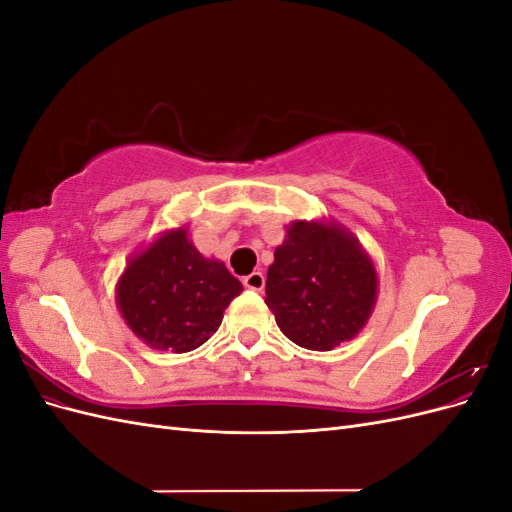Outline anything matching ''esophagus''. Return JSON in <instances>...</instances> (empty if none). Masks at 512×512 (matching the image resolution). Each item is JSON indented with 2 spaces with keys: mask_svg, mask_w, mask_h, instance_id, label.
<instances>
[{
  "mask_svg": "<svg viewBox=\"0 0 512 512\" xmlns=\"http://www.w3.org/2000/svg\"><path fill=\"white\" fill-rule=\"evenodd\" d=\"M243 284H245V288L260 292L262 288H265V275H262V271H254V273H250V275L245 277Z\"/></svg>",
  "mask_w": 512,
  "mask_h": 512,
  "instance_id": "obj_1",
  "label": "esophagus"
}]
</instances>
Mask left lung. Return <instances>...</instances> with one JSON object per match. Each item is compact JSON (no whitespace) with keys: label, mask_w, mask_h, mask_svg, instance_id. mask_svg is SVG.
Wrapping results in <instances>:
<instances>
[{"label":"left lung","mask_w":512,"mask_h":512,"mask_svg":"<svg viewBox=\"0 0 512 512\" xmlns=\"http://www.w3.org/2000/svg\"><path fill=\"white\" fill-rule=\"evenodd\" d=\"M273 256L265 303L290 342L327 352L363 331L378 301V271L346 226L294 220Z\"/></svg>","instance_id":"left-lung-1"}]
</instances>
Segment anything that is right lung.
Masks as SVG:
<instances>
[{
	"label": "right lung",
	"mask_w": 512,
	"mask_h": 512,
	"mask_svg": "<svg viewBox=\"0 0 512 512\" xmlns=\"http://www.w3.org/2000/svg\"><path fill=\"white\" fill-rule=\"evenodd\" d=\"M241 290L222 260L196 250L183 224L160 232L128 258L115 284V303L143 344L181 354L218 331L224 309Z\"/></svg>",
	"instance_id": "right-lung-1"
}]
</instances>
